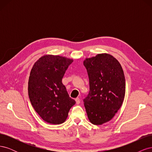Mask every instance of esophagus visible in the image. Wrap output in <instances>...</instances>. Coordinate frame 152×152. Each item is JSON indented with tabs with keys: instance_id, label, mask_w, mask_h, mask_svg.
Masks as SVG:
<instances>
[{
	"instance_id": "1",
	"label": "esophagus",
	"mask_w": 152,
	"mask_h": 152,
	"mask_svg": "<svg viewBox=\"0 0 152 152\" xmlns=\"http://www.w3.org/2000/svg\"><path fill=\"white\" fill-rule=\"evenodd\" d=\"M75 102H76V103H77V104H79L80 103V98H75Z\"/></svg>"
}]
</instances>
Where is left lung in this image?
Masks as SVG:
<instances>
[{
	"label": "left lung",
	"instance_id": "obj_1",
	"mask_svg": "<svg viewBox=\"0 0 152 152\" xmlns=\"http://www.w3.org/2000/svg\"><path fill=\"white\" fill-rule=\"evenodd\" d=\"M84 65L89 79V93L84 99L89 121L102 125L120 109L126 93V80L120 63L111 54L86 58Z\"/></svg>",
	"mask_w": 152,
	"mask_h": 152
}]
</instances>
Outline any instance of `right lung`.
Returning <instances> with one entry per match:
<instances>
[{"label":"right lung","instance_id":"1","mask_svg":"<svg viewBox=\"0 0 152 152\" xmlns=\"http://www.w3.org/2000/svg\"><path fill=\"white\" fill-rule=\"evenodd\" d=\"M72 59L46 54L32 67L28 80V96L35 112L44 121L61 124L66 121L75 101L69 96L62 79Z\"/></svg>","mask_w":152,"mask_h":152}]
</instances>
